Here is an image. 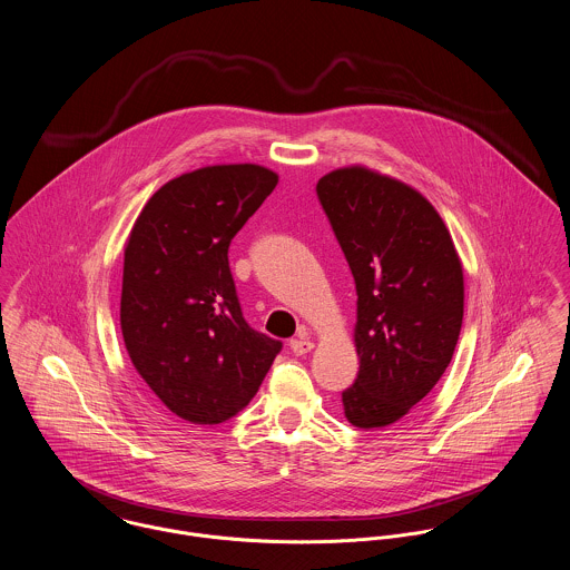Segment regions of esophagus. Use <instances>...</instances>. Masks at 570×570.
I'll return each mask as SVG.
<instances>
[{
	"label": "esophagus",
	"instance_id": "1",
	"mask_svg": "<svg viewBox=\"0 0 570 570\" xmlns=\"http://www.w3.org/2000/svg\"><path fill=\"white\" fill-rule=\"evenodd\" d=\"M313 347H315V343L311 341V336H308L306 330H299V336L291 341V350H293V354H297V356L308 354Z\"/></svg>",
	"mask_w": 570,
	"mask_h": 570
}]
</instances>
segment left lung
<instances>
[{
  "label": "left lung",
  "mask_w": 570,
  "mask_h": 570,
  "mask_svg": "<svg viewBox=\"0 0 570 570\" xmlns=\"http://www.w3.org/2000/svg\"><path fill=\"white\" fill-rule=\"evenodd\" d=\"M318 200L356 282V382L343 413L382 429L431 393L452 361L463 321V268L438 209L365 166L327 173Z\"/></svg>",
  "instance_id": "8db88e82"
}]
</instances>
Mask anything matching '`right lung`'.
<instances>
[{
    "label": "right lung",
    "instance_id": "obj_1",
    "mask_svg": "<svg viewBox=\"0 0 570 570\" xmlns=\"http://www.w3.org/2000/svg\"><path fill=\"white\" fill-rule=\"evenodd\" d=\"M275 186L264 166H205L155 191L128 234L120 299L128 356L190 424L243 411L282 350L245 321L227 257Z\"/></svg>",
    "mask_w": 570,
    "mask_h": 570
}]
</instances>
